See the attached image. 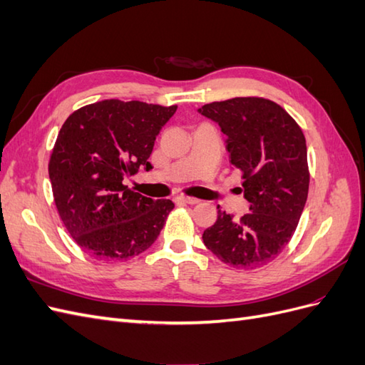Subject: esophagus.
Returning a JSON list of instances; mask_svg holds the SVG:
<instances>
[{
	"mask_svg": "<svg viewBox=\"0 0 365 365\" xmlns=\"http://www.w3.org/2000/svg\"><path fill=\"white\" fill-rule=\"evenodd\" d=\"M175 201L181 202V204H190V205H195L200 202V200H196V197H189V196H176Z\"/></svg>",
	"mask_w": 365,
	"mask_h": 365,
	"instance_id": "esophagus-1",
	"label": "esophagus"
}]
</instances>
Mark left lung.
<instances>
[{
	"label": "left lung",
	"instance_id": "1",
	"mask_svg": "<svg viewBox=\"0 0 365 365\" xmlns=\"http://www.w3.org/2000/svg\"><path fill=\"white\" fill-rule=\"evenodd\" d=\"M227 135L230 163L242 172L250 213L240 219L217 205L204 245L231 267L260 268L288 245L303 213L309 190L303 130L268 98L235 97L197 109Z\"/></svg>",
	"mask_w": 365,
	"mask_h": 365
}]
</instances>
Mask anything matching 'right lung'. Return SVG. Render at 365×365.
<instances>
[{
  "instance_id": "1",
  "label": "right lung",
  "mask_w": 365,
  "mask_h": 365,
  "mask_svg": "<svg viewBox=\"0 0 365 365\" xmlns=\"http://www.w3.org/2000/svg\"><path fill=\"white\" fill-rule=\"evenodd\" d=\"M173 106L117 98L86 105L62 125L50 157L54 204L65 228L96 259H129L157 240L175 204L125 185L148 161Z\"/></svg>"
}]
</instances>
